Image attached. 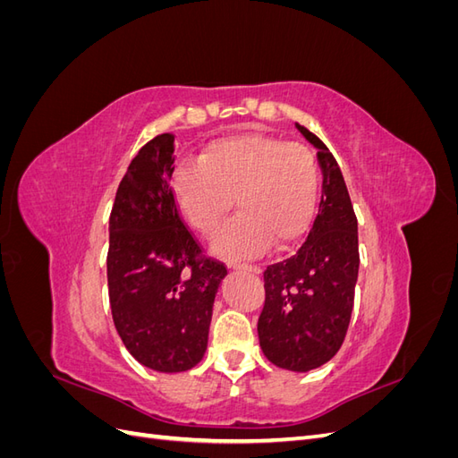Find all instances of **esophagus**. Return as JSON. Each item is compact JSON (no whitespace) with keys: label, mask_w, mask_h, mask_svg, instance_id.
Returning a JSON list of instances; mask_svg holds the SVG:
<instances>
[{"label":"esophagus","mask_w":458,"mask_h":458,"mask_svg":"<svg viewBox=\"0 0 458 458\" xmlns=\"http://www.w3.org/2000/svg\"><path fill=\"white\" fill-rule=\"evenodd\" d=\"M234 271H248V273H254V275H259L261 273V267L258 266H246V263H237V266H233Z\"/></svg>","instance_id":"obj_1"}]
</instances>
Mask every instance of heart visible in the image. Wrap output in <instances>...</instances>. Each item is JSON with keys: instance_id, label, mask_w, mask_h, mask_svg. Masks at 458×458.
<instances>
[{"instance_id": "b5f03b06", "label": "heart", "mask_w": 458, "mask_h": 458, "mask_svg": "<svg viewBox=\"0 0 458 458\" xmlns=\"http://www.w3.org/2000/svg\"><path fill=\"white\" fill-rule=\"evenodd\" d=\"M321 175L301 143L266 133H241L208 145L200 162L179 164L172 192L179 212L202 237H214L238 202L242 214L219 232L214 252L248 259L294 244L317 210Z\"/></svg>"}]
</instances>
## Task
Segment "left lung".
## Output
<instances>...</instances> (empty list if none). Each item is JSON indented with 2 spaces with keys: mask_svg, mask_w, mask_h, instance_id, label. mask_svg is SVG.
Wrapping results in <instances>:
<instances>
[{
  "mask_svg": "<svg viewBox=\"0 0 458 458\" xmlns=\"http://www.w3.org/2000/svg\"><path fill=\"white\" fill-rule=\"evenodd\" d=\"M317 148L323 174L318 214L296 256L263 273L266 306L258 321L261 352L276 367L310 372L340 350L353 311L359 273L357 217L336 158L296 123Z\"/></svg>",
  "mask_w": 458,
  "mask_h": 458,
  "instance_id": "1",
  "label": "left lung"
}]
</instances>
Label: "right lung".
Here are the masks:
<instances>
[{"label":"right lung","mask_w":458,"mask_h":458,"mask_svg":"<svg viewBox=\"0 0 458 458\" xmlns=\"http://www.w3.org/2000/svg\"><path fill=\"white\" fill-rule=\"evenodd\" d=\"M172 133L148 141L120 182L108 221V298L114 327L135 361L157 372L197 367L224 263L202 259L172 192Z\"/></svg>","instance_id":"add662e5"}]
</instances>
